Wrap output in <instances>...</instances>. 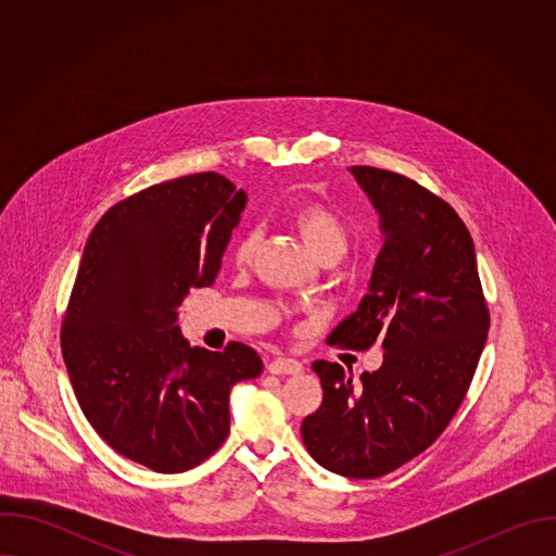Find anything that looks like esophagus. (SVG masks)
Listing matches in <instances>:
<instances>
[{"mask_svg": "<svg viewBox=\"0 0 556 556\" xmlns=\"http://www.w3.org/2000/svg\"><path fill=\"white\" fill-rule=\"evenodd\" d=\"M303 369V365L296 358H288V356H277L268 363V371L283 376V374H299Z\"/></svg>", "mask_w": 556, "mask_h": 556, "instance_id": "34e87169", "label": "esophagus"}]
</instances>
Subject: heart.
Instances as JSON below:
<instances>
[{
	"instance_id": "obj_1",
	"label": "heart",
	"mask_w": 556,
	"mask_h": 556,
	"mask_svg": "<svg viewBox=\"0 0 556 556\" xmlns=\"http://www.w3.org/2000/svg\"><path fill=\"white\" fill-rule=\"evenodd\" d=\"M292 224L299 230V235L303 237L305 247L319 257H334L339 260L350 242V232L345 222L326 204L321 202H301L294 211H292ZM262 240V230L260 228H249L244 230L240 237H237L232 255L240 264H247Z\"/></svg>"
}]
</instances>
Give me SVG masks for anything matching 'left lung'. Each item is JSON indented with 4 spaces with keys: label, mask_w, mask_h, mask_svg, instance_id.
<instances>
[{
    "label": "left lung",
    "mask_w": 556,
    "mask_h": 556,
    "mask_svg": "<svg viewBox=\"0 0 556 556\" xmlns=\"http://www.w3.org/2000/svg\"><path fill=\"white\" fill-rule=\"evenodd\" d=\"M380 215L384 244L369 292L328 343L382 365L354 384L339 363L314 361L324 403L305 416L307 453L332 472L374 480L427 451L448 427L478 369L491 314L475 247L455 208L387 169L350 167Z\"/></svg>",
    "instance_id": "left-lung-1"
}]
</instances>
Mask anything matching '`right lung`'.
<instances>
[{
	"label": "right lung",
	"instance_id": "right-lung-1",
	"mask_svg": "<svg viewBox=\"0 0 556 556\" xmlns=\"http://www.w3.org/2000/svg\"><path fill=\"white\" fill-rule=\"evenodd\" d=\"M247 193L215 172L116 202L94 226L61 324V352L81 412L123 457L182 472L230 429L228 393L264 369L230 341L191 348L178 324L191 288L211 286Z\"/></svg>",
	"mask_w": 556,
	"mask_h": 556
}]
</instances>
